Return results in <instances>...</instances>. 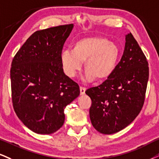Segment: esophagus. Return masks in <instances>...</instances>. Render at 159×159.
Listing matches in <instances>:
<instances>
[{
	"instance_id": "1",
	"label": "esophagus",
	"mask_w": 159,
	"mask_h": 159,
	"mask_svg": "<svg viewBox=\"0 0 159 159\" xmlns=\"http://www.w3.org/2000/svg\"><path fill=\"white\" fill-rule=\"evenodd\" d=\"M80 94H81V95L85 94V91H86V89L85 87H82V86H80Z\"/></svg>"
}]
</instances>
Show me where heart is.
<instances>
[{"label": "heart", "instance_id": "1", "mask_svg": "<svg viewBox=\"0 0 159 159\" xmlns=\"http://www.w3.org/2000/svg\"><path fill=\"white\" fill-rule=\"evenodd\" d=\"M120 57V49L113 42L99 37L83 38L74 44L73 51L61 53L60 62L64 73L75 77L85 62L86 80H105L113 73Z\"/></svg>", "mask_w": 159, "mask_h": 159}]
</instances>
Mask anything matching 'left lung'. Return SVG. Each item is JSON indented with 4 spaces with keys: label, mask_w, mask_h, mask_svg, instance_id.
I'll return each mask as SVG.
<instances>
[{
    "label": "left lung",
    "mask_w": 159,
    "mask_h": 159,
    "mask_svg": "<svg viewBox=\"0 0 159 159\" xmlns=\"http://www.w3.org/2000/svg\"><path fill=\"white\" fill-rule=\"evenodd\" d=\"M121 60L111 76L86 90L91 99L90 119L98 132L113 134L128 126L140 113L149 78L148 62L130 32Z\"/></svg>",
    "instance_id": "1"
}]
</instances>
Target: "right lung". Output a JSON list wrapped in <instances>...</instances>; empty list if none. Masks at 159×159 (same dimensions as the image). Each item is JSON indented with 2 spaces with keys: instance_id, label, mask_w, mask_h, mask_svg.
I'll return each instance as SVG.
<instances>
[{
  "instance_id": "add662e5",
  "label": "right lung",
  "mask_w": 159,
  "mask_h": 159,
  "mask_svg": "<svg viewBox=\"0 0 159 159\" xmlns=\"http://www.w3.org/2000/svg\"><path fill=\"white\" fill-rule=\"evenodd\" d=\"M73 24L35 32L11 62V99L17 117L39 134L63 125L64 109L80 95V87L64 74L60 56Z\"/></svg>"
}]
</instances>
